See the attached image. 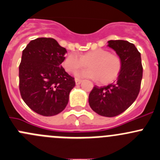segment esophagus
<instances>
[{
	"label": "esophagus",
	"mask_w": 160,
	"mask_h": 160,
	"mask_svg": "<svg viewBox=\"0 0 160 160\" xmlns=\"http://www.w3.org/2000/svg\"><path fill=\"white\" fill-rule=\"evenodd\" d=\"M75 82H76V84L79 85V84H80V83H81L82 80H80V79H75Z\"/></svg>",
	"instance_id": "esophagus-1"
}]
</instances>
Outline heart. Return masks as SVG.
Wrapping results in <instances>:
<instances>
[{
	"label": "heart",
	"instance_id": "obj_1",
	"mask_svg": "<svg viewBox=\"0 0 160 160\" xmlns=\"http://www.w3.org/2000/svg\"><path fill=\"white\" fill-rule=\"evenodd\" d=\"M63 66L71 72L88 66L90 69L77 72L76 77L99 80L101 83L107 84L114 81L119 75L122 60L119 55L111 54L109 51L98 48L89 51L81 57L75 53L69 54L63 61Z\"/></svg>",
	"mask_w": 160,
	"mask_h": 160
}]
</instances>
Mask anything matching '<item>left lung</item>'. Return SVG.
Returning <instances> with one entry per match:
<instances>
[{"label": "left lung", "instance_id": "1", "mask_svg": "<svg viewBox=\"0 0 160 160\" xmlns=\"http://www.w3.org/2000/svg\"><path fill=\"white\" fill-rule=\"evenodd\" d=\"M108 47L122 60V69L117 80L108 86H94L89 94L93 111L106 117H113L128 109L137 98L142 83L143 68L140 52L134 44L127 41H108Z\"/></svg>", "mask_w": 160, "mask_h": 160}]
</instances>
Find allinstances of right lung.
Here are the masks:
<instances>
[{
  "label": "right lung",
  "instance_id": "obj_1",
  "mask_svg": "<svg viewBox=\"0 0 160 160\" xmlns=\"http://www.w3.org/2000/svg\"><path fill=\"white\" fill-rule=\"evenodd\" d=\"M66 49L53 38L31 41L22 51L19 65V91L25 103L44 116L58 114L75 87L73 77L61 66Z\"/></svg>",
  "mask_w": 160,
  "mask_h": 160
}]
</instances>
